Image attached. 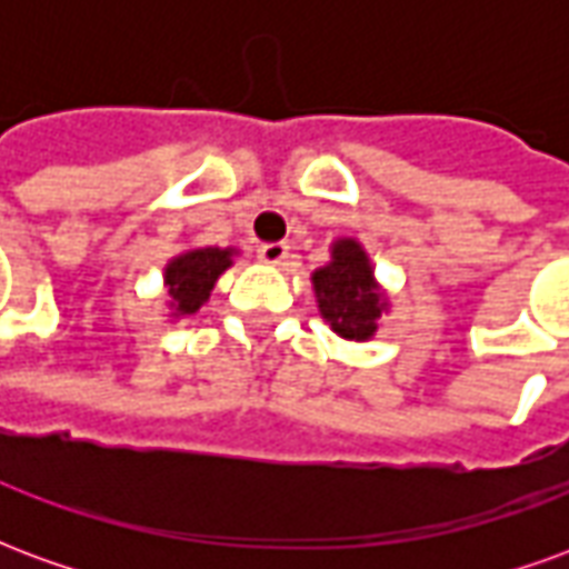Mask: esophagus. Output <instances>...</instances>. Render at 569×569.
Segmentation results:
<instances>
[{
    "mask_svg": "<svg viewBox=\"0 0 569 569\" xmlns=\"http://www.w3.org/2000/svg\"><path fill=\"white\" fill-rule=\"evenodd\" d=\"M259 259L264 261V264H283V261L289 259V247H286V243H261Z\"/></svg>",
    "mask_w": 569,
    "mask_h": 569,
    "instance_id": "esophagus-1",
    "label": "esophagus"
}]
</instances>
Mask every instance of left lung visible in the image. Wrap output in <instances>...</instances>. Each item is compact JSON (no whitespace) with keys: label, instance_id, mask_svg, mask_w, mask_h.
I'll return each mask as SVG.
<instances>
[{"label":"left lung","instance_id":"obj_1","mask_svg":"<svg viewBox=\"0 0 569 569\" xmlns=\"http://www.w3.org/2000/svg\"><path fill=\"white\" fill-rule=\"evenodd\" d=\"M313 289L320 301L322 320L350 341H369L378 329V317L387 308L375 283L369 256L357 240H338L332 261L313 273Z\"/></svg>","mask_w":569,"mask_h":569}]
</instances>
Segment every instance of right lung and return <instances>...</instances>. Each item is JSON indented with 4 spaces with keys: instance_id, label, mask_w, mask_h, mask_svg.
I'll use <instances>...</instances> for the list:
<instances>
[{
    "instance_id": "right-lung-1",
    "label": "right lung",
    "mask_w": 569,
    "mask_h": 569,
    "mask_svg": "<svg viewBox=\"0 0 569 569\" xmlns=\"http://www.w3.org/2000/svg\"><path fill=\"white\" fill-rule=\"evenodd\" d=\"M231 256L234 249H188L163 268V283H167L173 317L194 313L210 298L219 273L231 268Z\"/></svg>"
}]
</instances>
